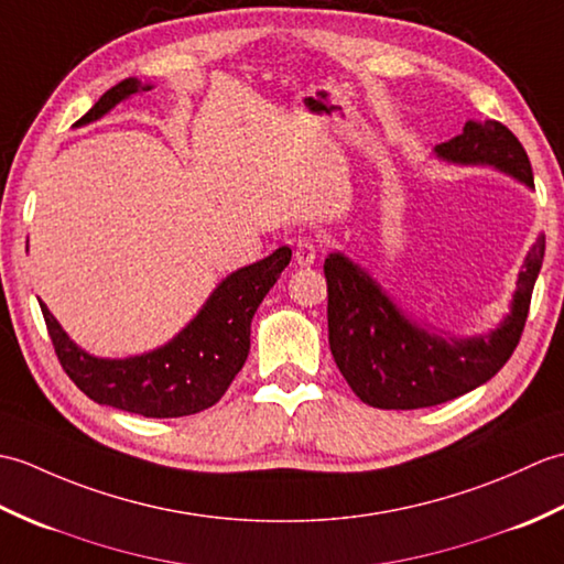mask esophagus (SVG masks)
<instances>
[{
    "instance_id": "1",
    "label": "esophagus",
    "mask_w": 564,
    "mask_h": 564,
    "mask_svg": "<svg viewBox=\"0 0 564 564\" xmlns=\"http://www.w3.org/2000/svg\"><path fill=\"white\" fill-rule=\"evenodd\" d=\"M317 257H319V245L315 242V239H310V237L297 239L295 261L301 263V267H310V263L317 261Z\"/></svg>"
}]
</instances>
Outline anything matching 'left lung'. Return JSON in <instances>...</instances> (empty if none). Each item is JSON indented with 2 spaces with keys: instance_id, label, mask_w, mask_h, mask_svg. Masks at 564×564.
<instances>
[{
  "instance_id": "1",
  "label": "left lung",
  "mask_w": 564,
  "mask_h": 564,
  "mask_svg": "<svg viewBox=\"0 0 564 564\" xmlns=\"http://www.w3.org/2000/svg\"><path fill=\"white\" fill-rule=\"evenodd\" d=\"M441 160L489 164L533 186V170L519 138L499 121H467L463 133L436 145ZM545 235L535 239L519 273L511 313L482 337L431 334L406 319L370 275L344 254L325 259L329 349L341 376L378 410H419L475 390L509 361L529 317L543 267Z\"/></svg>"
}]
</instances>
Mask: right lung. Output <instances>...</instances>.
Wrapping results in <instances>:
<instances>
[{"label":"right lung","mask_w":564,"mask_h":564,"mask_svg":"<svg viewBox=\"0 0 564 564\" xmlns=\"http://www.w3.org/2000/svg\"><path fill=\"white\" fill-rule=\"evenodd\" d=\"M150 89V84H140L135 77L118 82L75 126L97 121L116 104ZM289 261L291 249L279 247L271 257L237 269L170 344L142 356H89L67 337L45 303L41 310L59 366L89 400L152 419L188 416L218 402L242 370L251 317Z\"/></svg>","instance_id":"obj_1"}]
</instances>
